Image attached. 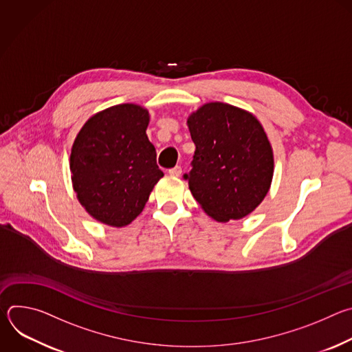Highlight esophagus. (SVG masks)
<instances>
[{
	"instance_id": "1",
	"label": "esophagus",
	"mask_w": 352,
	"mask_h": 352,
	"mask_svg": "<svg viewBox=\"0 0 352 352\" xmlns=\"http://www.w3.org/2000/svg\"><path fill=\"white\" fill-rule=\"evenodd\" d=\"M181 173H182L181 166H175V167H173V168H170V170H168V174H170V175H173V177H179V175H181Z\"/></svg>"
}]
</instances>
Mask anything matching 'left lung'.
I'll return each mask as SVG.
<instances>
[{"label": "left lung", "mask_w": 352, "mask_h": 352, "mask_svg": "<svg viewBox=\"0 0 352 352\" xmlns=\"http://www.w3.org/2000/svg\"><path fill=\"white\" fill-rule=\"evenodd\" d=\"M188 126L196 150L184 179L196 202L221 223L254 212L273 177L272 146L261 122L238 107L208 103Z\"/></svg>", "instance_id": "8db88e82"}]
</instances>
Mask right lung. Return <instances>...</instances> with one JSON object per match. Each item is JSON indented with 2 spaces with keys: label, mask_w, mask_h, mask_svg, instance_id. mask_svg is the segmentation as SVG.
I'll list each match as a JSON object with an SVG mask.
<instances>
[{
  "label": "right lung",
  "mask_w": 352,
  "mask_h": 352,
  "mask_svg": "<svg viewBox=\"0 0 352 352\" xmlns=\"http://www.w3.org/2000/svg\"><path fill=\"white\" fill-rule=\"evenodd\" d=\"M147 125L144 109L118 104L93 116L78 133L69 159L72 184L80 205L96 220L128 226L164 175Z\"/></svg>",
  "instance_id": "right-lung-1"
}]
</instances>
